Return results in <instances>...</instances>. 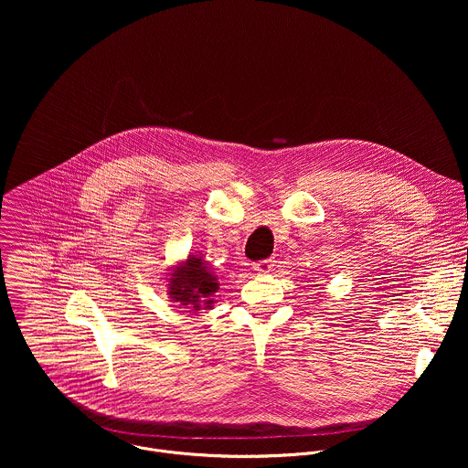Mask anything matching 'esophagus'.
I'll return each instance as SVG.
<instances>
[{
  "label": "esophagus",
  "mask_w": 468,
  "mask_h": 468,
  "mask_svg": "<svg viewBox=\"0 0 468 468\" xmlns=\"http://www.w3.org/2000/svg\"><path fill=\"white\" fill-rule=\"evenodd\" d=\"M271 268H273V260H263V261H260V263L254 265V270H256L258 273H268Z\"/></svg>",
  "instance_id": "obj_1"
}]
</instances>
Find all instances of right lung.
<instances>
[{"instance_id": "1", "label": "right lung", "mask_w": 468, "mask_h": 468, "mask_svg": "<svg viewBox=\"0 0 468 468\" xmlns=\"http://www.w3.org/2000/svg\"><path fill=\"white\" fill-rule=\"evenodd\" d=\"M167 282L169 299L195 314L210 310L216 303V292L219 290L216 273L207 267L201 256H189L186 261L171 267Z\"/></svg>"}]
</instances>
